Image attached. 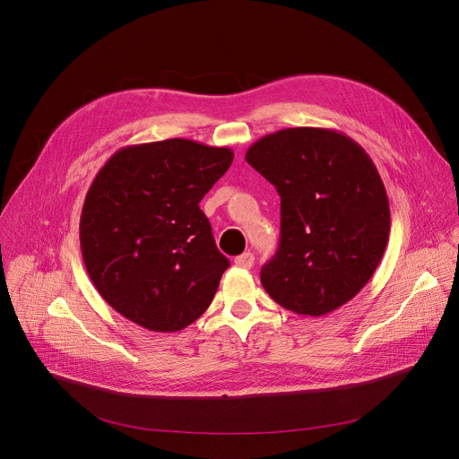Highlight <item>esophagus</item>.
<instances>
[{
	"label": "esophagus",
	"mask_w": 459,
	"mask_h": 459,
	"mask_svg": "<svg viewBox=\"0 0 459 459\" xmlns=\"http://www.w3.org/2000/svg\"><path fill=\"white\" fill-rule=\"evenodd\" d=\"M234 264H236V267H241V269H252V265H254V254L252 252H243L241 255H238L234 259Z\"/></svg>",
	"instance_id": "34e87169"
}]
</instances>
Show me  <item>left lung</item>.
Returning a JSON list of instances; mask_svg holds the SVG:
<instances>
[{"label":"left lung","instance_id":"8db88e82","mask_svg":"<svg viewBox=\"0 0 459 459\" xmlns=\"http://www.w3.org/2000/svg\"><path fill=\"white\" fill-rule=\"evenodd\" d=\"M247 163L281 198V238L261 285L283 308L325 316L351 301L383 257L390 209L370 156L333 128H283L252 143Z\"/></svg>","mask_w":459,"mask_h":459}]
</instances>
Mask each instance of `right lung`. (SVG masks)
<instances>
[{"label": "right lung", "instance_id": "add662e5", "mask_svg": "<svg viewBox=\"0 0 459 459\" xmlns=\"http://www.w3.org/2000/svg\"><path fill=\"white\" fill-rule=\"evenodd\" d=\"M234 152L194 140L128 145L96 174L80 245L101 298L154 333H178L211 305L229 259L200 209Z\"/></svg>", "mask_w": 459, "mask_h": 459}]
</instances>
